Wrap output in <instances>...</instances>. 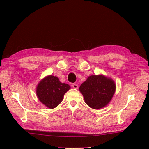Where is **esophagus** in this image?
Returning a JSON list of instances; mask_svg holds the SVG:
<instances>
[{"label": "esophagus", "instance_id": "esophagus-1", "mask_svg": "<svg viewBox=\"0 0 149 149\" xmlns=\"http://www.w3.org/2000/svg\"><path fill=\"white\" fill-rule=\"evenodd\" d=\"M72 87L75 88V89H77L78 88V85L76 84H72Z\"/></svg>", "mask_w": 149, "mask_h": 149}]
</instances>
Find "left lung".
Returning a JSON list of instances; mask_svg holds the SVG:
<instances>
[{"mask_svg":"<svg viewBox=\"0 0 149 149\" xmlns=\"http://www.w3.org/2000/svg\"><path fill=\"white\" fill-rule=\"evenodd\" d=\"M115 90L114 80L102 74L90 75L79 87L85 103L95 109L106 106L111 100Z\"/></svg>","mask_w":149,"mask_h":149,"instance_id":"8db88e82","label":"left lung"}]
</instances>
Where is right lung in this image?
Here are the masks:
<instances>
[{"instance_id":"add662e5","label":"right lung","mask_w":149,"mask_h":149,"mask_svg":"<svg viewBox=\"0 0 149 149\" xmlns=\"http://www.w3.org/2000/svg\"><path fill=\"white\" fill-rule=\"evenodd\" d=\"M70 89V85L61 83L58 77L49 75L38 84L36 93L38 99L43 105L53 109L62 102L64 95Z\"/></svg>"}]
</instances>
